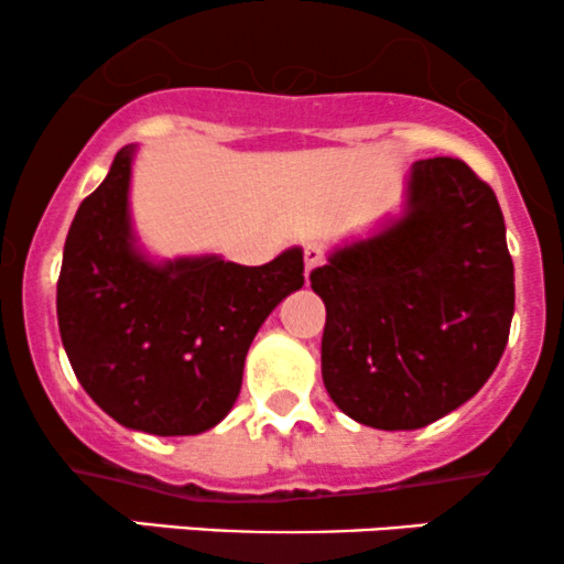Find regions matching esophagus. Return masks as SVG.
Segmentation results:
<instances>
[{"label": "esophagus", "mask_w": 564, "mask_h": 564, "mask_svg": "<svg viewBox=\"0 0 564 564\" xmlns=\"http://www.w3.org/2000/svg\"><path fill=\"white\" fill-rule=\"evenodd\" d=\"M321 264H323L321 246H315V243L304 246V275L310 278V273H313L315 268H321Z\"/></svg>", "instance_id": "esophagus-1"}]
</instances>
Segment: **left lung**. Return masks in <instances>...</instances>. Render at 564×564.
<instances>
[{
	"mask_svg": "<svg viewBox=\"0 0 564 564\" xmlns=\"http://www.w3.org/2000/svg\"><path fill=\"white\" fill-rule=\"evenodd\" d=\"M310 283L326 304V392L387 432L422 430L480 392L514 315L501 206L448 156L416 161L403 215L336 246Z\"/></svg>",
	"mask_w": 564,
	"mask_h": 564,
	"instance_id": "left-lung-1",
	"label": "left lung"
}]
</instances>
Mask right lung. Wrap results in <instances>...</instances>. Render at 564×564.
<instances>
[{
    "mask_svg": "<svg viewBox=\"0 0 564 564\" xmlns=\"http://www.w3.org/2000/svg\"><path fill=\"white\" fill-rule=\"evenodd\" d=\"M134 151L116 153L70 223L57 326L76 379L108 416L148 435H200L236 403L264 318L302 289V249L260 268L217 254L151 260L129 215Z\"/></svg>",
    "mask_w": 564,
    "mask_h": 564,
    "instance_id": "obj_1",
    "label": "right lung"
}]
</instances>
